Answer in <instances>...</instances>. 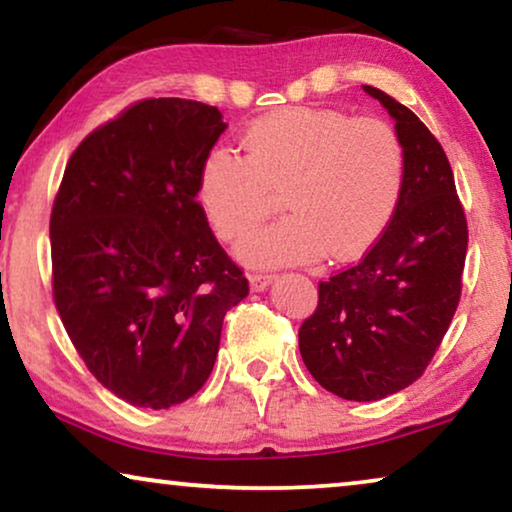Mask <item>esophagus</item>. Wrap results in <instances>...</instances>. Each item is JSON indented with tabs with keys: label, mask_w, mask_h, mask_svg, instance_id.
Returning a JSON list of instances; mask_svg holds the SVG:
<instances>
[{
	"label": "esophagus",
	"mask_w": 512,
	"mask_h": 512,
	"mask_svg": "<svg viewBox=\"0 0 512 512\" xmlns=\"http://www.w3.org/2000/svg\"><path fill=\"white\" fill-rule=\"evenodd\" d=\"M272 275H261V272H256V275H249V289L258 293V291H265L268 286L272 284Z\"/></svg>",
	"instance_id": "1"
}]
</instances>
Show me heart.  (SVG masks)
<instances>
[{
	"mask_svg": "<svg viewBox=\"0 0 512 512\" xmlns=\"http://www.w3.org/2000/svg\"><path fill=\"white\" fill-rule=\"evenodd\" d=\"M247 156L214 149L202 160L198 200L223 240L268 219L277 193L291 216L249 235L237 256L249 265L352 261L387 233L405 188V149L377 118L338 109L289 107L244 135Z\"/></svg>",
	"mask_w": 512,
	"mask_h": 512,
	"instance_id": "obj_1",
	"label": "heart"
}]
</instances>
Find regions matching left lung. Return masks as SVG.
<instances>
[{"instance_id": "obj_1", "label": "left lung", "mask_w": 512, "mask_h": 512, "mask_svg": "<svg viewBox=\"0 0 512 512\" xmlns=\"http://www.w3.org/2000/svg\"><path fill=\"white\" fill-rule=\"evenodd\" d=\"M363 90L396 123L403 198L363 261L319 284L317 310L298 331L310 375L345 401H380L422 377L457 312L468 247L443 146L405 104Z\"/></svg>"}]
</instances>
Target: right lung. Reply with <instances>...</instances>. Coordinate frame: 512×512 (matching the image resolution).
<instances>
[{"instance_id":"add662e5","label":"right lung","mask_w":512,"mask_h":512,"mask_svg":"<svg viewBox=\"0 0 512 512\" xmlns=\"http://www.w3.org/2000/svg\"><path fill=\"white\" fill-rule=\"evenodd\" d=\"M226 128L195 100L132 104L76 146L53 202L55 307L97 382L137 408L207 382L223 317L249 293L195 200Z\"/></svg>"}]
</instances>
